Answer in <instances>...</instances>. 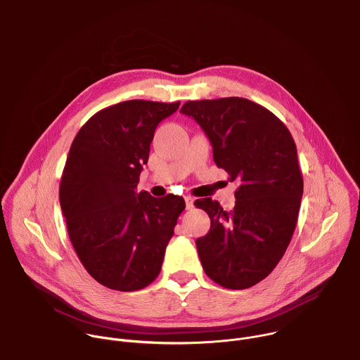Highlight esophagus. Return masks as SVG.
I'll return each mask as SVG.
<instances>
[{"mask_svg":"<svg viewBox=\"0 0 360 360\" xmlns=\"http://www.w3.org/2000/svg\"><path fill=\"white\" fill-rule=\"evenodd\" d=\"M193 198L192 196H185V203H186V210H192L193 208Z\"/></svg>","mask_w":360,"mask_h":360,"instance_id":"1","label":"esophagus"}]
</instances>
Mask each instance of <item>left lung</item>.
Listing matches in <instances>:
<instances>
[{"label": "left lung", "mask_w": 360, "mask_h": 360, "mask_svg": "<svg viewBox=\"0 0 360 360\" xmlns=\"http://www.w3.org/2000/svg\"><path fill=\"white\" fill-rule=\"evenodd\" d=\"M181 112L210 138L214 161L238 181L235 208L196 199L211 229L196 239L202 268L228 289H246L265 279L292 239L303 179L295 141L285 124L259 104L238 96L188 101Z\"/></svg>", "instance_id": "left-lung-1"}]
</instances>
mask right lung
Instances as JSON below:
<instances>
[{
    "mask_svg": "<svg viewBox=\"0 0 360 360\" xmlns=\"http://www.w3.org/2000/svg\"><path fill=\"white\" fill-rule=\"evenodd\" d=\"M181 102L131 99L91 117L78 131L60 185L71 243L101 285L132 292L161 272L182 196L138 192L142 165L158 124Z\"/></svg>",
    "mask_w": 360,
    "mask_h": 360,
    "instance_id": "obj_1",
    "label": "right lung"
}]
</instances>
